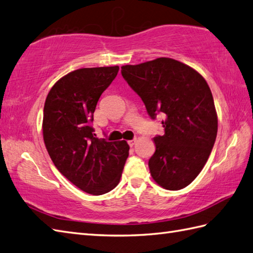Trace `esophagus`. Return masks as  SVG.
I'll use <instances>...</instances> for the list:
<instances>
[{"label": "esophagus", "mask_w": 253, "mask_h": 253, "mask_svg": "<svg viewBox=\"0 0 253 253\" xmlns=\"http://www.w3.org/2000/svg\"><path fill=\"white\" fill-rule=\"evenodd\" d=\"M136 141H137V139H136V138L132 139V140H129V141H128V144L130 145V146H133V145H134V143H136Z\"/></svg>", "instance_id": "34e87169"}]
</instances>
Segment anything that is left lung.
<instances>
[{
	"label": "left lung",
	"instance_id": "8db88e82",
	"mask_svg": "<svg viewBox=\"0 0 253 253\" xmlns=\"http://www.w3.org/2000/svg\"><path fill=\"white\" fill-rule=\"evenodd\" d=\"M122 75L142 99L152 120L163 114L165 133L156 136L152 178L166 190L189 185L207 163L218 132L213 97L203 76L171 58L123 66Z\"/></svg>",
	"mask_w": 253,
	"mask_h": 253
}]
</instances>
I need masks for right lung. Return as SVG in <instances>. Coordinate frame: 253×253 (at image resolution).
<instances>
[{
  "label": "right lung",
  "mask_w": 253,
  "mask_h": 253,
  "mask_svg": "<svg viewBox=\"0 0 253 253\" xmlns=\"http://www.w3.org/2000/svg\"><path fill=\"white\" fill-rule=\"evenodd\" d=\"M120 68L75 70L64 75L47 95L43 138L57 169L79 189L92 195L119 184L129 154L126 141L98 139L91 123L98 100Z\"/></svg>",
  "instance_id": "right-lung-1"
}]
</instances>
